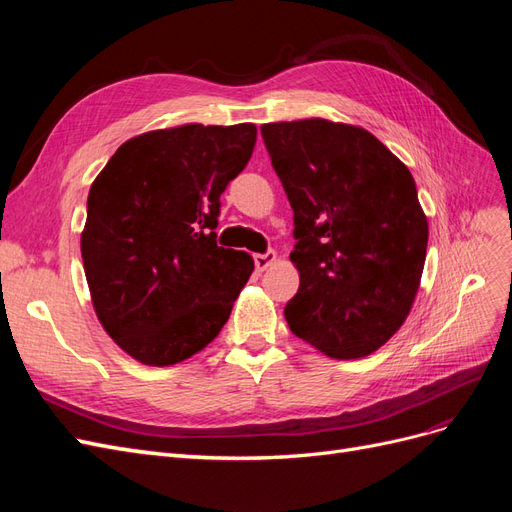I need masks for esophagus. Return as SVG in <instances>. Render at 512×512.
I'll use <instances>...</instances> for the list:
<instances>
[{
    "label": "esophagus",
    "instance_id": "1",
    "mask_svg": "<svg viewBox=\"0 0 512 512\" xmlns=\"http://www.w3.org/2000/svg\"><path fill=\"white\" fill-rule=\"evenodd\" d=\"M277 260V254L275 252H267V254H256L254 256V265H256V271H267L273 262Z\"/></svg>",
    "mask_w": 512,
    "mask_h": 512
}]
</instances>
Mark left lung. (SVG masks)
Listing matches in <instances>:
<instances>
[{
	"label": "left lung",
	"mask_w": 512,
	"mask_h": 512,
	"mask_svg": "<svg viewBox=\"0 0 512 512\" xmlns=\"http://www.w3.org/2000/svg\"><path fill=\"white\" fill-rule=\"evenodd\" d=\"M260 134L294 211L288 327L331 359H363L399 331L421 286L429 224L416 183L352 123L277 121Z\"/></svg>",
	"instance_id": "left-lung-1"
}]
</instances>
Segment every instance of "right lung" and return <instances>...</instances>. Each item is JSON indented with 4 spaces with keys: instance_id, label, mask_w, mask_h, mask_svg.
<instances>
[{
    "instance_id": "add662e5",
    "label": "right lung",
    "mask_w": 512,
    "mask_h": 512,
    "mask_svg": "<svg viewBox=\"0 0 512 512\" xmlns=\"http://www.w3.org/2000/svg\"><path fill=\"white\" fill-rule=\"evenodd\" d=\"M254 123L143 132L87 196L81 254L102 329L134 361L168 367L207 348L254 271L215 243L220 196L250 162Z\"/></svg>"
}]
</instances>
